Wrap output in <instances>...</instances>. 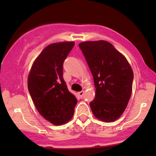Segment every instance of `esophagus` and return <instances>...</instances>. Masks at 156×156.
Instances as JSON below:
<instances>
[{
  "mask_svg": "<svg viewBox=\"0 0 156 156\" xmlns=\"http://www.w3.org/2000/svg\"><path fill=\"white\" fill-rule=\"evenodd\" d=\"M84 91H80V92H78V94L81 98L83 97V96H84Z\"/></svg>",
  "mask_w": 156,
  "mask_h": 156,
  "instance_id": "esophagus-1",
  "label": "esophagus"
}]
</instances>
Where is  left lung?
<instances>
[{"label":"left lung","mask_w":156,"mask_h":156,"mask_svg":"<svg viewBox=\"0 0 156 156\" xmlns=\"http://www.w3.org/2000/svg\"><path fill=\"white\" fill-rule=\"evenodd\" d=\"M92 74L95 98L89 104L93 114L104 122L116 121L132 94L133 72L124 55L105 40L79 44Z\"/></svg>","instance_id":"1"}]
</instances>
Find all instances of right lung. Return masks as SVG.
Returning a JSON list of instances; mask_svg holds the SVG:
<instances>
[{"label":"right lung","instance_id":"right-lung-1","mask_svg":"<svg viewBox=\"0 0 156 156\" xmlns=\"http://www.w3.org/2000/svg\"><path fill=\"white\" fill-rule=\"evenodd\" d=\"M74 42L49 44L32 65L27 77L30 94L37 112L55 126L71 120L77 99L63 79V62Z\"/></svg>","mask_w":156,"mask_h":156}]
</instances>
